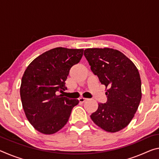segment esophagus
I'll use <instances>...</instances> for the list:
<instances>
[{"label":"esophagus","mask_w":159,"mask_h":159,"mask_svg":"<svg viewBox=\"0 0 159 159\" xmlns=\"http://www.w3.org/2000/svg\"><path fill=\"white\" fill-rule=\"evenodd\" d=\"M87 99H88L84 98H79V102H80V103H83V102H85L86 100H87Z\"/></svg>","instance_id":"1"}]
</instances>
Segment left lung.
Here are the masks:
<instances>
[{"instance_id": "obj_1", "label": "left lung", "mask_w": 159, "mask_h": 159, "mask_svg": "<svg viewBox=\"0 0 159 159\" xmlns=\"http://www.w3.org/2000/svg\"><path fill=\"white\" fill-rule=\"evenodd\" d=\"M84 55L107 90V102L98 103L91 119L109 133L121 130L133 118L142 98L138 69L124 54L112 48H88Z\"/></svg>"}]
</instances>
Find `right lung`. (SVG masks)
Listing matches in <instances>:
<instances>
[{
  "label": "right lung",
  "mask_w": 159,
  "mask_h": 159,
  "mask_svg": "<svg viewBox=\"0 0 159 159\" xmlns=\"http://www.w3.org/2000/svg\"><path fill=\"white\" fill-rule=\"evenodd\" d=\"M83 54V49L55 48L34 59L25 70L20 86L21 104L26 118L40 133L51 134L61 130L79 103L57 93L65 90L70 69Z\"/></svg>",
  "instance_id": "add662e5"
}]
</instances>
